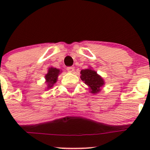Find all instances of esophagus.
Here are the masks:
<instances>
[{
	"label": "esophagus",
	"mask_w": 150,
	"mask_h": 150,
	"mask_svg": "<svg viewBox=\"0 0 150 150\" xmlns=\"http://www.w3.org/2000/svg\"><path fill=\"white\" fill-rule=\"evenodd\" d=\"M74 69H74V67H68L67 68V70L69 72H73Z\"/></svg>",
	"instance_id": "1"
}]
</instances>
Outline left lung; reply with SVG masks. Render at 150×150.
<instances>
[{
  "label": "left lung",
  "mask_w": 150,
  "mask_h": 150,
  "mask_svg": "<svg viewBox=\"0 0 150 150\" xmlns=\"http://www.w3.org/2000/svg\"><path fill=\"white\" fill-rule=\"evenodd\" d=\"M81 78L88 86L91 93H97L101 91V88L104 85L103 78L97 74L96 71L91 68L81 71Z\"/></svg>",
  "instance_id": "obj_1"
}]
</instances>
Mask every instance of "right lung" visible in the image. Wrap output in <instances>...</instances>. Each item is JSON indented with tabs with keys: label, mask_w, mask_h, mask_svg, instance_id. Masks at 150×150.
I'll use <instances>...</instances> for the list:
<instances>
[{
	"label": "right lung",
	"mask_w": 150,
	"mask_h": 150,
	"mask_svg": "<svg viewBox=\"0 0 150 150\" xmlns=\"http://www.w3.org/2000/svg\"><path fill=\"white\" fill-rule=\"evenodd\" d=\"M60 73V70L59 69L54 67H51L48 69V73L45 75L46 78V83L47 84V88L49 89L56 83L57 81L59 75Z\"/></svg>",
	"instance_id": "1"
}]
</instances>
